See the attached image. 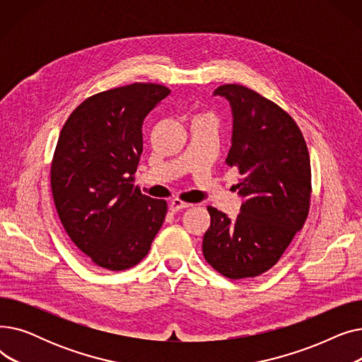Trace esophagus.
<instances>
[{
  "label": "esophagus",
  "instance_id": "34e87169",
  "mask_svg": "<svg viewBox=\"0 0 362 362\" xmlns=\"http://www.w3.org/2000/svg\"><path fill=\"white\" fill-rule=\"evenodd\" d=\"M192 204H189V202H183V201H180V199H173L170 202V210L173 211V213H176V211H180V210H185V208H189L191 206Z\"/></svg>",
  "mask_w": 362,
  "mask_h": 362
}]
</instances>
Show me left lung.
I'll list each match as a JSON object with an SVG mask.
<instances>
[{"label": "left lung", "mask_w": 362, "mask_h": 362, "mask_svg": "<svg viewBox=\"0 0 362 362\" xmlns=\"http://www.w3.org/2000/svg\"><path fill=\"white\" fill-rule=\"evenodd\" d=\"M214 95L232 108V146L226 163L242 175L235 187L243 204L235 220L208 206L211 226L202 252L224 277H255L280 259L307 220L308 148L289 114L255 90L230 83L218 86Z\"/></svg>", "instance_id": "8db88e82"}]
</instances>
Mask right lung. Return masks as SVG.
Wrapping results in <instances>:
<instances>
[{"label":"right lung","instance_id":"obj_1","mask_svg":"<svg viewBox=\"0 0 362 362\" xmlns=\"http://www.w3.org/2000/svg\"><path fill=\"white\" fill-rule=\"evenodd\" d=\"M170 89L132 83L92 95L64 123L51 164V189L64 230L92 262L111 272L149 252L167 202L133 185L142 124Z\"/></svg>","mask_w":362,"mask_h":362}]
</instances>
